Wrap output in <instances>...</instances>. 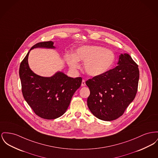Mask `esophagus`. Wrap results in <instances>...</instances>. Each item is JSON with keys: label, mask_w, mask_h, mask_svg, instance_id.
I'll return each mask as SVG.
<instances>
[{"label": "esophagus", "mask_w": 158, "mask_h": 158, "mask_svg": "<svg viewBox=\"0 0 158 158\" xmlns=\"http://www.w3.org/2000/svg\"><path fill=\"white\" fill-rule=\"evenodd\" d=\"M81 86H85V80H82V84H81Z\"/></svg>", "instance_id": "esophagus-1"}]
</instances>
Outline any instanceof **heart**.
I'll return each instance as SVG.
<instances>
[{
  "label": "heart",
  "mask_w": 158,
  "mask_h": 158,
  "mask_svg": "<svg viewBox=\"0 0 158 158\" xmlns=\"http://www.w3.org/2000/svg\"><path fill=\"white\" fill-rule=\"evenodd\" d=\"M115 61L114 52L104 47L97 45H84L78 48L74 55L66 57L70 69L76 71L81 68L79 61L84 62L85 71L93 77L107 73Z\"/></svg>",
  "instance_id": "b5f03b06"
}]
</instances>
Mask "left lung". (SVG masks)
<instances>
[{
	"mask_svg": "<svg viewBox=\"0 0 158 158\" xmlns=\"http://www.w3.org/2000/svg\"><path fill=\"white\" fill-rule=\"evenodd\" d=\"M117 64L105 74L86 82L90 90L88 107L102 121H113L121 116L137 92L138 65L126 53L121 54Z\"/></svg>",
	"mask_w": 158,
	"mask_h": 158,
	"instance_id": "1",
	"label": "left lung"
}]
</instances>
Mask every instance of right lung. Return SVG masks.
<instances>
[{"instance_id":"1","label":"right lung","mask_w":158,"mask_h":158,"mask_svg":"<svg viewBox=\"0 0 158 158\" xmlns=\"http://www.w3.org/2000/svg\"><path fill=\"white\" fill-rule=\"evenodd\" d=\"M54 44L52 41L43 42L31 47L19 70L25 100L37 116L46 119H54L65 113L82 81L81 77H70L60 71L51 77H43L30 69L28 63L30 51L38 48L55 49Z\"/></svg>"}]
</instances>
